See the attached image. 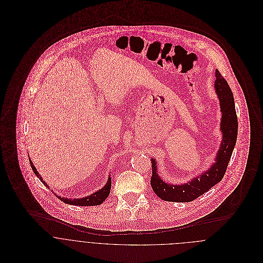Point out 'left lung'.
Instances as JSON below:
<instances>
[{
    "label": "left lung",
    "mask_w": 263,
    "mask_h": 263,
    "mask_svg": "<svg viewBox=\"0 0 263 263\" xmlns=\"http://www.w3.org/2000/svg\"><path fill=\"white\" fill-rule=\"evenodd\" d=\"M215 89L219 97L222 112L221 132L223 135L220 149L215 158L216 162L209 170L194 177L187 183L169 184L163 181V179L157 173V162L154 158H152L151 186L154 192L163 200L174 202L192 201L219 183L225 175L229 161L237 141L238 119L233 93L229 87V84L218 70H216Z\"/></svg>",
    "instance_id": "obj_1"
}]
</instances>
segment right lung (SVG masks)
<instances>
[{
  "label": "right lung",
  "instance_id": "obj_1",
  "mask_svg": "<svg viewBox=\"0 0 263 263\" xmlns=\"http://www.w3.org/2000/svg\"><path fill=\"white\" fill-rule=\"evenodd\" d=\"M30 161V165H31V168L32 170L34 171L35 175L39 178V180L46 186L48 187V185L45 183V181H43V178L41 177V175L38 173L36 168L34 167L33 163ZM49 188V187H48ZM110 188H111V177L109 176L108 177V180H107V183L101 188L99 189L98 191L92 193L91 195H88V196H85V197H82V198H65V197H61V196H58L62 201L68 203V204H73V205H80V206H89V205H99L101 204L109 195L110 193Z\"/></svg>",
  "mask_w": 263,
  "mask_h": 263
}]
</instances>
